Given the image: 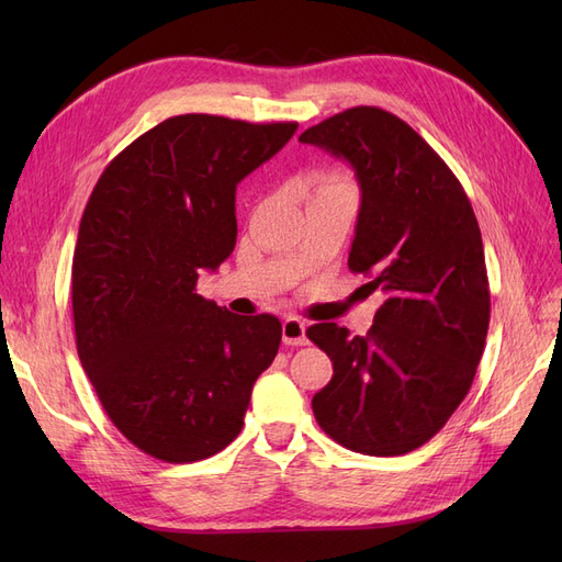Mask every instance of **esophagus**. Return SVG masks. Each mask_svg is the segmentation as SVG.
<instances>
[{
	"instance_id": "1",
	"label": "esophagus",
	"mask_w": 562,
	"mask_h": 562,
	"mask_svg": "<svg viewBox=\"0 0 562 562\" xmlns=\"http://www.w3.org/2000/svg\"><path fill=\"white\" fill-rule=\"evenodd\" d=\"M281 335H283V342L288 347H302L307 345V323H302L300 318H285L283 326H281Z\"/></svg>"
}]
</instances>
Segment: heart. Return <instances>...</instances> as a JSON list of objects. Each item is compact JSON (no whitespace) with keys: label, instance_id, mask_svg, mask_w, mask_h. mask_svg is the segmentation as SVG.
<instances>
[{"label":"heart","instance_id":"obj_1","mask_svg":"<svg viewBox=\"0 0 562 562\" xmlns=\"http://www.w3.org/2000/svg\"><path fill=\"white\" fill-rule=\"evenodd\" d=\"M356 194L353 182L345 171H337V168H328V171H318L312 178V201L333 196V194Z\"/></svg>","mask_w":562,"mask_h":562}]
</instances>
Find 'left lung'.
I'll return each instance as SVG.
<instances>
[{
    "instance_id": "obj_1",
    "label": "left lung",
    "mask_w": 562,
    "mask_h": 562,
    "mask_svg": "<svg viewBox=\"0 0 562 562\" xmlns=\"http://www.w3.org/2000/svg\"><path fill=\"white\" fill-rule=\"evenodd\" d=\"M347 159L361 184L349 269L386 300L368 335L316 323L333 380L312 398L318 427L372 457L413 452L469 394L490 326L479 220L462 182L403 119L351 108L300 135Z\"/></svg>"
}]
</instances>
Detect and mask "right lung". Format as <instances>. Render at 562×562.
Listing matches in <instances>:
<instances>
[{
	"instance_id": "right-lung-1",
	"label": "right lung",
	"mask_w": 562,
	"mask_h": 562,
	"mask_svg": "<svg viewBox=\"0 0 562 562\" xmlns=\"http://www.w3.org/2000/svg\"><path fill=\"white\" fill-rule=\"evenodd\" d=\"M295 128L171 116L119 151L83 209L72 260L79 361L114 427L161 462L225 450L279 351L277 316H236L196 281L236 246V184Z\"/></svg>"
}]
</instances>
